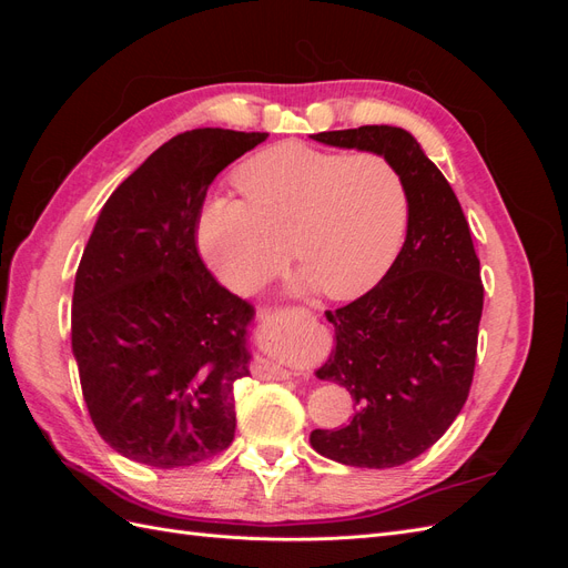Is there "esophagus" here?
I'll list each match as a JSON object with an SVG mask.
<instances>
[{
	"label": "esophagus",
	"instance_id": "esophagus-1",
	"mask_svg": "<svg viewBox=\"0 0 568 568\" xmlns=\"http://www.w3.org/2000/svg\"><path fill=\"white\" fill-rule=\"evenodd\" d=\"M277 374H280V376H288L291 372H286V369H280V367H277Z\"/></svg>",
	"mask_w": 568,
	"mask_h": 568
}]
</instances>
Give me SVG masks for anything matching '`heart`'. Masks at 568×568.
<instances>
[{
	"label": "heart",
	"instance_id": "obj_1",
	"mask_svg": "<svg viewBox=\"0 0 568 568\" xmlns=\"http://www.w3.org/2000/svg\"><path fill=\"white\" fill-rule=\"evenodd\" d=\"M239 199H215L199 220V246L236 294H253L291 257L301 284L326 298L363 296L400 248L407 189L376 153L303 144L270 146L234 173Z\"/></svg>",
	"mask_w": 568,
	"mask_h": 568
}]
</instances>
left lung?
<instances>
[{
  "mask_svg": "<svg viewBox=\"0 0 568 568\" xmlns=\"http://www.w3.org/2000/svg\"><path fill=\"white\" fill-rule=\"evenodd\" d=\"M313 140L393 163L407 189V236L379 284L326 311L336 348L317 376L346 388L357 412L336 432L315 428L311 445L348 467H398L432 448L467 403L484 313L480 263L453 186L407 130L363 125Z\"/></svg>",
  "mask_w": 568,
  "mask_h": 568,
  "instance_id": "obj_1",
  "label": "left lung"
}]
</instances>
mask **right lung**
Wrapping results in <instances>:
<instances>
[{
  "mask_svg": "<svg viewBox=\"0 0 568 568\" xmlns=\"http://www.w3.org/2000/svg\"><path fill=\"white\" fill-rule=\"evenodd\" d=\"M267 132L199 128L156 149L99 213L73 291L84 405L115 453L189 467L234 440L253 305L203 265L201 209L220 170Z\"/></svg>",
  "mask_w": 568,
  "mask_h": 568,
  "instance_id": "1",
  "label": "right lung"
}]
</instances>
